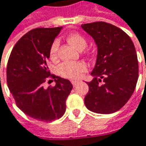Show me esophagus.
<instances>
[{"label": "esophagus", "mask_w": 146, "mask_h": 146, "mask_svg": "<svg viewBox=\"0 0 146 146\" xmlns=\"http://www.w3.org/2000/svg\"><path fill=\"white\" fill-rule=\"evenodd\" d=\"M78 81H72V84H73V87H76V85L78 84Z\"/></svg>", "instance_id": "obj_1"}]
</instances>
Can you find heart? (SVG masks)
Instances as JSON below:
<instances>
[{"mask_svg":"<svg viewBox=\"0 0 146 146\" xmlns=\"http://www.w3.org/2000/svg\"><path fill=\"white\" fill-rule=\"evenodd\" d=\"M67 41L78 50H83L87 45L86 38L78 33H72L67 36ZM59 47V41L55 39L51 44L49 49V56L52 59L57 58ZM87 70L85 63L82 62H62L57 68V72L60 76L69 78L78 79Z\"/></svg>","mask_w":146,"mask_h":146,"instance_id":"heart-1","label":"heart"}]
</instances>
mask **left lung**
I'll return each mask as SVG.
<instances>
[{
    "label": "left lung",
    "mask_w": 146,
    "mask_h": 146,
    "mask_svg": "<svg viewBox=\"0 0 146 146\" xmlns=\"http://www.w3.org/2000/svg\"><path fill=\"white\" fill-rule=\"evenodd\" d=\"M95 41L97 61L87 83L84 104L90 111L112 113L120 110L133 94L139 77L136 51L130 37L120 28L104 21L82 25Z\"/></svg>",
    "instance_id": "1"
}]
</instances>
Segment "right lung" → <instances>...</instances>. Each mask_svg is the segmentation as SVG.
Returning <instances> with one entry per match:
<instances>
[{
  "mask_svg": "<svg viewBox=\"0 0 146 146\" xmlns=\"http://www.w3.org/2000/svg\"><path fill=\"white\" fill-rule=\"evenodd\" d=\"M62 27L35 28L21 36L9 57L7 81L16 104L28 116L50 122L61 118L73 85L69 80L51 74L46 65L49 49ZM52 79L55 86L44 89Z\"/></svg>",
  "mask_w": 146,
  "mask_h": 146,
  "instance_id": "add662e5",
  "label": "right lung"
}]
</instances>
